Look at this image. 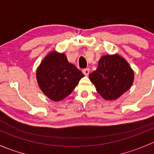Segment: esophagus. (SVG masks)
<instances>
[{"label":"esophagus","instance_id":"34e87169","mask_svg":"<svg viewBox=\"0 0 154 154\" xmlns=\"http://www.w3.org/2000/svg\"><path fill=\"white\" fill-rule=\"evenodd\" d=\"M82 72L84 73V75H88L89 73H90V69L89 68H86V69H84L83 70H82Z\"/></svg>","mask_w":154,"mask_h":154}]
</instances>
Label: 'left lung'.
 <instances>
[{
	"instance_id": "1",
	"label": "left lung",
	"mask_w": 154,
	"mask_h": 154,
	"mask_svg": "<svg viewBox=\"0 0 154 154\" xmlns=\"http://www.w3.org/2000/svg\"><path fill=\"white\" fill-rule=\"evenodd\" d=\"M89 77L101 97L112 101L131 88L134 72L128 61L116 53L101 56L97 69Z\"/></svg>"
}]
</instances>
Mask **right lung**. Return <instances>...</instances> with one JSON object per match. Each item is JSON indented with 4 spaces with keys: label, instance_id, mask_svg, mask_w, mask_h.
Masks as SVG:
<instances>
[{
    "label": "right lung",
    "instance_id": "obj_1",
    "mask_svg": "<svg viewBox=\"0 0 154 154\" xmlns=\"http://www.w3.org/2000/svg\"><path fill=\"white\" fill-rule=\"evenodd\" d=\"M82 77L84 74L67 61L65 54L57 51L47 54L36 70L39 88L53 101H60L69 96Z\"/></svg>",
    "mask_w": 154,
    "mask_h": 154
}]
</instances>
